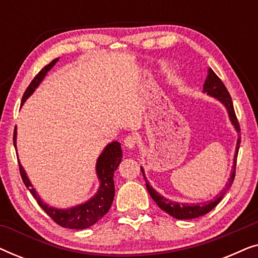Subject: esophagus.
Listing matches in <instances>:
<instances>
[{
    "label": "esophagus",
    "mask_w": 258,
    "mask_h": 258,
    "mask_svg": "<svg viewBox=\"0 0 258 258\" xmlns=\"http://www.w3.org/2000/svg\"><path fill=\"white\" fill-rule=\"evenodd\" d=\"M136 143H137V139L136 136L134 135H128L124 139V146L125 148H128V149H133V148L136 146Z\"/></svg>",
    "instance_id": "34e87169"
}]
</instances>
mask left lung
I'll return each mask as SVG.
<instances>
[{
	"instance_id": "obj_1",
	"label": "left lung",
	"mask_w": 258,
	"mask_h": 258,
	"mask_svg": "<svg viewBox=\"0 0 258 258\" xmlns=\"http://www.w3.org/2000/svg\"><path fill=\"white\" fill-rule=\"evenodd\" d=\"M203 90L206 91L207 94H209L210 96L216 97L217 100H220L222 103L225 105L227 110L229 112V117H230L232 124L235 125V129L237 130L238 133H241V128H239V123L238 119L236 117L235 114V109H234V104H232V100L230 94L227 88H225L224 83L222 82L220 77H218L216 74L214 73V70L209 68L208 69V75L207 79L204 81V86H203ZM239 144H241V134H239V137L237 140V146H236V155L234 158V167H232V172L230 178H229V182L227 183V188H224L222 191L220 192L216 199L214 201H210V202L204 203V204H179L177 202H171L170 200L164 199L162 197L160 194H157L155 190L151 188L149 185V183L146 179V185L148 189V192L150 194L151 199H153L158 207L161 208L162 210L165 211V213L170 215V216L177 218V220H192V218L203 216L214 209L215 207L217 206L218 203L221 202V200L223 199V196L227 192V190L230 188L232 182H234L235 178V174H236V158H237V154H238V149H239ZM142 170V174L144 176L143 169L141 168ZM146 178V176H144Z\"/></svg>"
}]
</instances>
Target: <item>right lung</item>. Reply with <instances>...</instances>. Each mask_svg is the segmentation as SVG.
<instances>
[{"label":"right lung","mask_w":258,"mask_h":258,"mask_svg":"<svg viewBox=\"0 0 258 258\" xmlns=\"http://www.w3.org/2000/svg\"><path fill=\"white\" fill-rule=\"evenodd\" d=\"M58 61V58L52 59V61L41 69V72L34 77L29 86L24 91L22 102L21 105L24 103V101L34 93V90L38 87L41 81L43 80L49 70L52 68V66ZM14 146L16 148V128L14 130ZM122 160V150L121 144L118 142H112L108 144L103 150V153L100 155L96 164L97 176L101 181V186L98 189L96 195L88 202L80 204V206L70 208V209H55L47 206L41 201L40 197L35 191V189L31 185L29 179H28L26 172L22 165L19 163L20 174L22 177V181L34 199L37 201L38 206L45 211V214L55 222L56 224L61 225L63 228L69 229H86L96 223V222L104 216L110 209L112 201L115 196V185H114V172L117 169L118 164L121 163Z\"/></svg>","instance_id":"1"}]
</instances>
